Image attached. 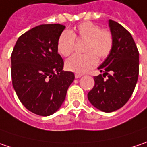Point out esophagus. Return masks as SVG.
Segmentation results:
<instances>
[{
	"mask_svg": "<svg viewBox=\"0 0 147 147\" xmlns=\"http://www.w3.org/2000/svg\"><path fill=\"white\" fill-rule=\"evenodd\" d=\"M81 76H82V74H75V78H76V79H79Z\"/></svg>",
	"mask_w": 147,
	"mask_h": 147,
	"instance_id": "1",
	"label": "esophagus"
}]
</instances>
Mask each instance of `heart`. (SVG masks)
I'll return each mask as SVG.
<instances>
[{
  "instance_id": "1",
  "label": "heart",
  "mask_w": 147,
  "mask_h": 147,
  "mask_svg": "<svg viewBox=\"0 0 147 147\" xmlns=\"http://www.w3.org/2000/svg\"><path fill=\"white\" fill-rule=\"evenodd\" d=\"M75 38L85 40L84 54H74L66 61V68L77 73L84 74L94 68L98 63V58H105L109 56L114 44L113 36L110 31L101 29L100 26L84 22L75 27L74 32L64 31L57 42L58 52L68 57L74 49Z\"/></svg>"
}]
</instances>
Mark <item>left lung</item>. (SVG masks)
<instances>
[{"instance_id":"1","label":"left lung","mask_w":147,"mask_h":147,"mask_svg":"<svg viewBox=\"0 0 147 147\" xmlns=\"http://www.w3.org/2000/svg\"><path fill=\"white\" fill-rule=\"evenodd\" d=\"M114 44L109 56L98 68L103 75L94 77L88 94L89 102L103 112L124 106L132 95L139 75V52L131 34L118 22L109 20ZM107 76V79L103 78Z\"/></svg>"}]
</instances>
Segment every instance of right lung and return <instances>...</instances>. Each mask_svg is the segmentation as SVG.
Here are the masks:
<instances>
[{
    "instance_id": "obj_1",
    "label": "right lung",
    "mask_w": 147,
    "mask_h": 147,
    "mask_svg": "<svg viewBox=\"0 0 147 147\" xmlns=\"http://www.w3.org/2000/svg\"><path fill=\"white\" fill-rule=\"evenodd\" d=\"M65 26L43 24L27 31L17 39L11 53L12 85L27 110L48 116L65 100L73 72H64L57 42Z\"/></svg>"
}]
</instances>
